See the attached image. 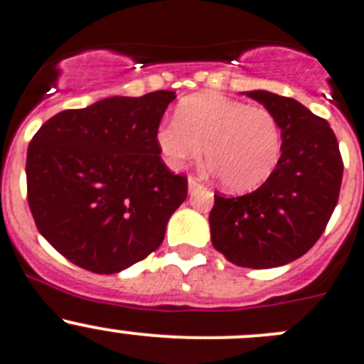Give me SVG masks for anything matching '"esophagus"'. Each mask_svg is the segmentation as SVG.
Instances as JSON below:
<instances>
[{"label": "esophagus", "mask_w": 364, "mask_h": 364, "mask_svg": "<svg viewBox=\"0 0 364 364\" xmlns=\"http://www.w3.org/2000/svg\"><path fill=\"white\" fill-rule=\"evenodd\" d=\"M188 186H189V193H195V191H198V189L203 188L202 182H200L198 178H195V176H189Z\"/></svg>", "instance_id": "34e87169"}]
</instances>
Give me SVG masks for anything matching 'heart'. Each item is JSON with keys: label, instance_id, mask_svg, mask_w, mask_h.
<instances>
[{"label": "heart", "instance_id": "1", "mask_svg": "<svg viewBox=\"0 0 364 364\" xmlns=\"http://www.w3.org/2000/svg\"><path fill=\"white\" fill-rule=\"evenodd\" d=\"M157 146L173 169L205 154L230 191L257 189L275 171L282 150L275 116L262 107L200 92L176 105L175 121L159 127Z\"/></svg>", "mask_w": 364, "mask_h": 364}]
</instances>
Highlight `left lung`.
<instances>
[{"label": "left lung", "mask_w": 364, "mask_h": 364, "mask_svg": "<svg viewBox=\"0 0 364 364\" xmlns=\"http://www.w3.org/2000/svg\"><path fill=\"white\" fill-rule=\"evenodd\" d=\"M247 96L275 116L282 154L255 191L214 195L210 240L236 266L275 268L302 257L323 234L340 198L343 159L331 124L302 103L268 91Z\"/></svg>", "instance_id": "left-lung-1"}]
</instances>
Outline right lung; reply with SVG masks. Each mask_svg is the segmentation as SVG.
<instances>
[{"label": "right lung", "mask_w": 364, "mask_h": 364, "mask_svg": "<svg viewBox=\"0 0 364 364\" xmlns=\"http://www.w3.org/2000/svg\"><path fill=\"white\" fill-rule=\"evenodd\" d=\"M173 91L114 96L55 114L32 137L26 193L37 230L65 259L117 273L161 247L188 178L169 171L157 130Z\"/></svg>", "instance_id": "add662e5"}]
</instances>
